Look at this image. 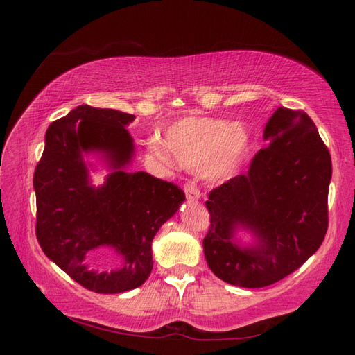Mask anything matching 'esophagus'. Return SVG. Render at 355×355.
<instances>
[{
    "mask_svg": "<svg viewBox=\"0 0 355 355\" xmlns=\"http://www.w3.org/2000/svg\"><path fill=\"white\" fill-rule=\"evenodd\" d=\"M184 193H186V198L191 200V201H195V200H200L201 198L200 189L193 183H191V182H187L184 184Z\"/></svg>",
    "mask_w": 355,
    "mask_h": 355,
    "instance_id": "esophagus-1",
    "label": "esophagus"
}]
</instances>
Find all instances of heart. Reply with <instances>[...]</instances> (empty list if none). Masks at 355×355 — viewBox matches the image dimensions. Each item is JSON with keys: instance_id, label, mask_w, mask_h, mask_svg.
<instances>
[{"instance_id": "1", "label": "heart", "mask_w": 355, "mask_h": 355, "mask_svg": "<svg viewBox=\"0 0 355 355\" xmlns=\"http://www.w3.org/2000/svg\"><path fill=\"white\" fill-rule=\"evenodd\" d=\"M163 145L180 166L200 169L209 182H223L245 160L252 146V130L244 122L187 116L166 130ZM150 150L157 155L166 154L157 141L150 145Z\"/></svg>"}]
</instances>
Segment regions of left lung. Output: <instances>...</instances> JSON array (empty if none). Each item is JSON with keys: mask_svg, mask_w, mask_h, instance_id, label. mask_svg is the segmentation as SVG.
Returning <instances> with one entry per match:
<instances>
[{"mask_svg": "<svg viewBox=\"0 0 355 355\" xmlns=\"http://www.w3.org/2000/svg\"><path fill=\"white\" fill-rule=\"evenodd\" d=\"M267 146L245 173L209 193L202 239L209 268L230 285L262 288L291 275L320 247L328 229L333 166L313 120L277 108L263 130ZM239 230L254 236L243 246Z\"/></svg>", "mask_w": 355, "mask_h": 355, "instance_id": "obj_1", "label": "left lung"}]
</instances>
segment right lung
<instances>
[{"label": "right lung", "instance_id": "1", "mask_svg": "<svg viewBox=\"0 0 355 355\" xmlns=\"http://www.w3.org/2000/svg\"><path fill=\"white\" fill-rule=\"evenodd\" d=\"M134 119L79 105L49 126L35 169L36 238L45 256L89 291L116 294L145 282L154 266L155 233L186 200L173 183L126 171L134 157L126 126ZM88 153H99L112 171L102 187L91 184ZM101 246L120 255L124 266L89 269L87 256Z\"/></svg>", "mask_w": 355, "mask_h": 355}]
</instances>
